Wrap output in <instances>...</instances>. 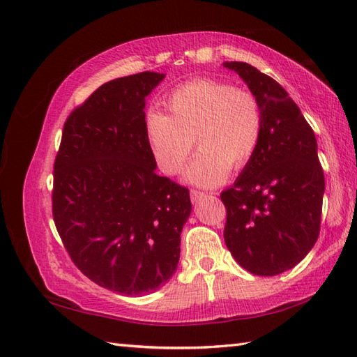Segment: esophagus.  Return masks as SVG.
<instances>
[{"instance_id":"34e87169","label":"esophagus","mask_w":357,"mask_h":357,"mask_svg":"<svg viewBox=\"0 0 357 357\" xmlns=\"http://www.w3.org/2000/svg\"><path fill=\"white\" fill-rule=\"evenodd\" d=\"M204 195H206V193L201 192V190H195V188H192V190H190V198H192V201H193V202L199 201Z\"/></svg>"}]
</instances>
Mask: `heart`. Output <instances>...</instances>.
Wrapping results in <instances>:
<instances>
[{
	"label": "heart",
	"instance_id": "b5f03b06",
	"mask_svg": "<svg viewBox=\"0 0 357 357\" xmlns=\"http://www.w3.org/2000/svg\"><path fill=\"white\" fill-rule=\"evenodd\" d=\"M169 113L150 110L146 136L159 169L176 174L196 144L201 151L187 169L193 184H221L229 170H242L259 147L264 130L261 102L248 89L196 78L173 89L165 100Z\"/></svg>",
	"mask_w": 357,
	"mask_h": 357
}]
</instances>
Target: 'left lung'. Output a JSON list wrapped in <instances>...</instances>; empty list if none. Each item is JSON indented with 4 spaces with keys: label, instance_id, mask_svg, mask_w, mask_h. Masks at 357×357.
<instances>
[{
    "label": "left lung",
    "instance_id": "8db88e82",
    "mask_svg": "<svg viewBox=\"0 0 357 357\" xmlns=\"http://www.w3.org/2000/svg\"><path fill=\"white\" fill-rule=\"evenodd\" d=\"M224 66L247 82L264 116L253 159L221 193L224 239L242 268L276 276L304 259L321 231L325 178L316 136L279 82L247 63Z\"/></svg>",
    "mask_w": 357,
    "mask_h": 357
}]
</instances>
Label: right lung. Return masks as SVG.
<instances>
[{
	"label": "right lung",
	"instance_id": "add662e5",
	"mask_svg": "<svg viewBox=\"0 0 357 357\" xmlns=\"http://www.w3.org/2000/svg\"><path fill=\"white\" fill-rule=\"evenodd\" d=\"M162 73L105 82L67 116L53 164L52 215L90 280L127 296L158 290L178 267L188 188L155 173L146 96Z\"/></svg>",
	"mask_w": 357,
	"mask_h": 357
}]
</instances>
